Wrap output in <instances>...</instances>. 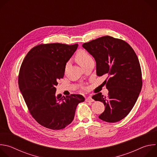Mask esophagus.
Returning <instances> with one entry per match:
<instances>
[{
  "instance_id": "34e87169",
  "label": "esophagus",
  "mask_w": 157,
  "mask_h": 157,
  "mask_svg": "<svg viewBox=\"0 0 157 157\" xmlns=\"http://www.w3.org/2000/svg\"><path fill=\"white\" fill-rule=\"evenodd\" d=\"M85 101H86V102H92L94 101V100L92 99L91 97H87V98H86Z\"/></svg>"
}]
</instances>
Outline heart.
I'll list each match as a JSON object with an SVG mask.
<instances>
[{
  "label": "heart",
  "instance_id": "heart-1",
  "mask_svg": "<svg viewBox=\"0 0 157 157\" xmlns=\"http://www.w3.org/2000/svg\"><path fill=\"white\" fill-rule=\"evenodd\" d=\"M75 59L82 68L89 61L93 59L89 54L84 50H79L77 52L75 55Z\"/></svg>",
  "mask_w": 157,
  "mask_h": 157
}]
</instances>
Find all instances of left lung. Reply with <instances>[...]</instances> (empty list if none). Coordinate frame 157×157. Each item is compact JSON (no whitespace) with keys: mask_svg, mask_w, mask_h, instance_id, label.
Returning a JSON list of instances; mask_svg holds the SVG:
<instances>
[{"mask_svg":"<svg viewBox=\"0 0 157 157\" xmlns=\"http://www.w3.org/2000/svg\"><path fill=\"white\" fill-rule=\"evenodd\" d=\"M82 47L94 58L97 75H108L104 82L108 95L99 93L92 97L105 107L99 118L111 123L123 119L135 105L142 87L136 53L126 41L110 36L84 43Z\"/></svg>","mask_w":157,"mask_h":157,"instance_id":"obj_1","label":"left lung"}]
</instances>
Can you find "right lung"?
<instances>
[{
	"label": "right lung",
	"instance_id": "obj_1",
	"mask_svg": "<svg viewBox=\"0 0 157 157\" xmlns=\"http://www.w3.org/2000/svg\"><path fill=\"white\" fill-rule=\"evenodd\" d=\"M78 44H40L32 48L21 63L18 86L29 113L41 125L52 130L65 128L73 121L80 94L56 95L58 81Z\"/></svg>",
	"mask_w": 157,
	"mask_h": 157
}]
</instances>
